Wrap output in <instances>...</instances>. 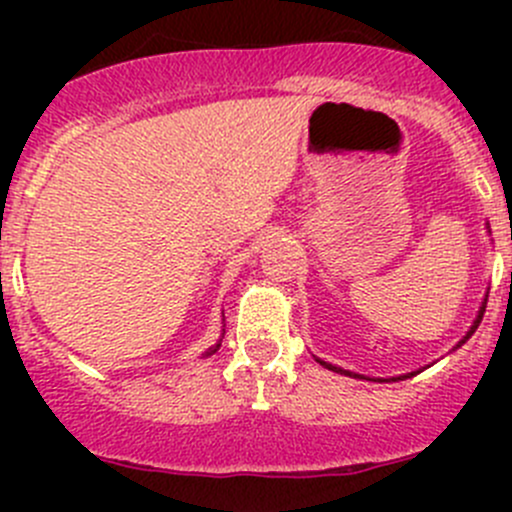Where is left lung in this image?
<instances>
[{"instance_id":"1","label":"left lung","mask_w":512,"mask_h":512,"mask_svg":"<svg viewBox=\"0 0 512 512\" xmlns=\"http://www.w3.org/2000/svg\"><path fill=\"white\" fill-rule=\"evenodd\" d=\"M485 302H488V299H485ZM485 302H483V307H480V312H478V319L476 322H473V327H471V332L466 334V337H463V342L461 344H466V339L471 337L473 332H476L478 329V324H480V319H483V312H485ZM461 344H458V347H461ZM319 364L322 366H327V369H332V371H342V374H347V376H359V374H354V371H347V369H339V366H332V364H327V361H319ZM409 376H414V374H409ZM409 376H399V379H409ZM361 379H364V376H361ZM391 381H396V379H391Z\"/></svg>"}]
</instances>
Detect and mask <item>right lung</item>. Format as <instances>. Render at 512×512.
Returning <instances> with one entry per match:
<instances>
[{"label":"right lung","instance_id":"add662e5","mask_svg":"<svg viewBox=\"0 0 512 512\" xmlns=\"http://www.w3.org/2000/svg\"><path fill=\"white\" fill-rule=\"evenodd\" d=\"M218 347H220V344H218ZM218 347H213V349H210V352H205V356H210V354H215V352H218Z\"/></svg>","mask_w":512,"mask_h":512}]
</instances>
